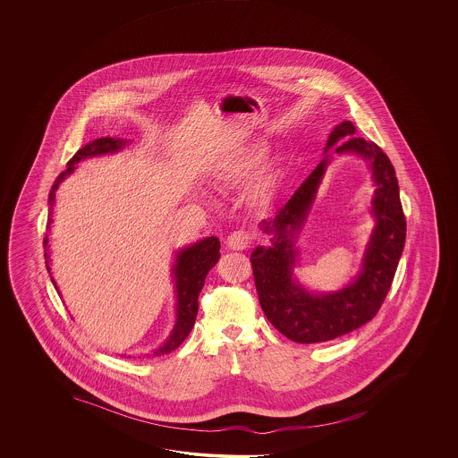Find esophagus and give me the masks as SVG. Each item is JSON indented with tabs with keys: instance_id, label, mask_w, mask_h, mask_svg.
<instances>
[{
	"instance_id": "obj_1",
	"label": "esophagus",
	"mask_w": 458,
	"mask_h": 458,
	"mask_svg": "<svg viewBox=\"0 0 458 458\" xmlns=\"http://www.w3.org/2000/svg\"><path fill=\"white\" fill-rule=\"evenodd\" d=\"M225 243H227V247H229L231 250H243V249H247L249 243H250V235L245 233V231H233V233L227 235Z\"/></svg>"
}]
</instances>
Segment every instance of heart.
<instances>
[{
  "instance_id": "b5f03b06",
  "label": "heart",
  "mask_w": 458,
  "mask_h": 458,
  "mask_svg": "<svg viewBox=\"0 0 458 458\" xmlns=\"http://www.w3.org/2000/svg\"><path fill=\"white\" fill-rule=\"evenodd\" d=\"M268 152V146L265 142H259L253 146L247 147L239 156L233 157L231 162H227L219 174L216 175V185H233L243 178L252 174L257 166L260 165L265 156ZM268 190V182H263L260 191L265 193Z\"/></svg>"
}]
</instances>
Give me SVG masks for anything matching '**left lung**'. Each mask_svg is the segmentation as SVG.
I'll use <instances>...</instances> for the list:
<instances>
[{
    "mask_svg": "<svg viewBox=\"0 0 458 458\" xmlns=\"http://www.w3.org/2000/svg\"><path fill=\"white\" fill-rule=\"evenodd\" d=\"M332 146L338 155L360 156L371 168L376 185L371 215L376 225L352 282L337 293H318L308 291L293 276L299 252L293 243L330 163L327 150ZM324 154L321 164L276 211L275 219L260 223L263 233L272 235V245H259L250 255L259 301L267 319L298 344L332 341L371 321L388 294L406 241L398 178L380 147L355 136V126L344 121L329 134Z\"/></svg>",
    "mask_w": 458,
    "mask_h": 458,
    "instance_id": "left-lung-1",
    "label": "left lung"
}]
</instances>
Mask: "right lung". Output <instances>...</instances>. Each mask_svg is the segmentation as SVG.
<instances>
[{"instance_id": "obj_1", "label": "right lung", "mask_w": 458, "mask_h": 458, "mask_svg": "<svg viewBox=\"0 0 458 458\" xmlns=\"http://www.w3.org/2000/svg\"><path fill=\"white\" fill-rule=\"evenodd\" d=\"M129 144L127 139H119V137H101L93 142H89L85 147H81L75 156L70 158L67 164V170L62 172L57 180L54 182L52 190L49 193V217H47V233L44 237V259L47 265V272L50 275V282L54 283L55 290L59 292V286L52 276L50 272V253H49V233L50 225H52V215H54V205H55V193L59 190L60 183L72 175L77 170L78 162L89 158V157L106 156V154H116L123 150ZM221 242L219 239L211 235L205 237L203 241H198L193 245H188L180 249L175 253V262L172 267V280H174V288H175L176 298V319L174 329L170 332L166 339L156 351L150 352L148 355H164L175 351L176 347L185 341L188 334L193 329L198 314V296L201 288L205 286L206 275L215 267L221 253ZM60 294V292H59Z\"/></svg>"}]
</instances>
